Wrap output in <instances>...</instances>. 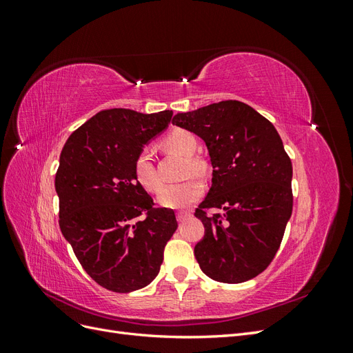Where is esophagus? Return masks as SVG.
<instances>
[{"instance_id": "obj_1", "label": "esophagus", "mask_w": 353, "mask_h": 353, "mask_svg": "<svg viewBox=\"0 0 353 353\" xmlns=\"http://www.w3.org/2000/svg\"><path fill=\"white\" fill-rule=\"evenodd\" d=\"M191 216V213L190 212H178L176 213V219H178V222H184L187 218H190Z\"/></svg>"}]
</instances>
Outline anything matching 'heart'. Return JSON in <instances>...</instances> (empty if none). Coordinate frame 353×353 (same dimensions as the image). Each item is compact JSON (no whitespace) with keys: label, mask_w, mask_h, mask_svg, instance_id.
Returning a JSON list of instances; mask_svg holds the SVG:
<instances>
[{"label":"heart","mask_w":353,"mask_h":353,"mask_svg":"<svg viewBox=\"0 0 353 353\" xmlns=\"http://www.w3.org/2000/svg\"><path fill=\"white\" fill-rule=\"evenodd\" d=\"M163 145L169 152L187 157L185 175H190L191 172H205L206 163L199 157H193L197 148V141L193 134L184 130H175L165 138ZM134 174L137 183L148 193H157L162 187V179H160L154 168L150 148L144 147L137 154L134 160ZM203 191H205V187H203V183L199 178H188L179 184L166 185L157 196V203L162 208L168 209H184L196 203L203 196Z\"/></svg>","instance_id":"heart-1"}]
</instances>
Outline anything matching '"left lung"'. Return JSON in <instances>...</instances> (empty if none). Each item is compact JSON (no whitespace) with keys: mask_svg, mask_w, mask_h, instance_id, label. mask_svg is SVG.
I'll return each instance as SVG.
<instances>
[{"mask_svg":"<svg viewBox=\"0 0 353 353\" xmlns=\"http://www.w3.org/2000/svg\"><path fill=\"white\" fill-rule=\"evenodd\" d=\"M172 123L205 141L212 187L196 209L205 237L194 248L212 280L237 284L271 263L292 216V160L274 125L237 100L178 113ZM208 208L223 210L208 217Z\"/></svg>","mask_w":353,"mask_h":353,"instance_id":"1","label":"left lung"}]
</instances>
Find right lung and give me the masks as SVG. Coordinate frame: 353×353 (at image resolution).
I'll return each instance as SVG.
<instances>
[{
    "label": "right lung",
    "mask_w": 353,
    "mask_h": 353,
    "mask_svg": "<svg viewBox=\"0 0 353 353\" xmlns=\"http://www.w3.org/2000/svg\"><path fill=\"white\" fill-rule=\"evenodd\" d=\"M172 114L101 110L61 150L54 183L60 230L82 268L108 290L130 293L150 284L176 231L174 210L153 208L134 174L137 154L166 130Z\"/></svg>",
    "instance_id": "add662e5"
}]
</instances>
